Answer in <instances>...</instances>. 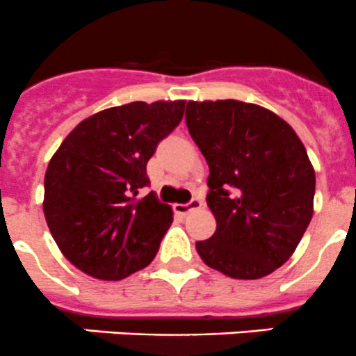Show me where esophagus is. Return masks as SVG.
I'll return each instance as SVG.
<instances>
[{"label": "esophagus", "instance_id": "obj_1", "mask_svg": "<svg viewBox=\"0 0 356 356\" xmlns=\"http://www.w3.org/2000/svg\"><path fill=\"white\" fill-rule=\"evenodd\" d=\"M201 204H203V200L193 198L191 201H189V203H175L174 210L177 211V213H181V215H188L189 211L198 210V208H201Z\"/></svg>", "mask_w": 356, "mask_h": 356}]
</instances>
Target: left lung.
Wrapping results in <instances>:
<instances>
[{
    "instance_id": "obj_1",
    "label": "left lung",
    "mask_w": 356,
    "mask_h": 356,
    "mask_svg": "<svg viewBox=\"0 0 356 356\" xmlns=\"http://www.w3.org/2000/svg\"><path fill=\"white\" fill-rule=\"evenodd\" d=\"M189 134L207 160V203L217 220L196 243L208 267L260 279L289 260L314 215L315 172L286 120L236 99L189 102Z\"/></svg>"
}]
</instances>
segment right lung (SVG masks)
Returning <instances> with one entry per match:
<instances>
[{
    "label": "right lung",
    "mask_w": 356,
    "mask_h": 356,
    "mask_svg": "<svg viewBox=\"0 0 356 356\" xmlns=\"http://www.w3.org/2000/svg\"><path fill=\"white\" fill-rule=\"evenodd\" d=\"M186 102H134L82 120L44 175V217L60 251L79 270L120 281L152 264L172 224L146 163L184 115Z\"/></svg>",
    "instance_id": "1"
}]
</instances>
